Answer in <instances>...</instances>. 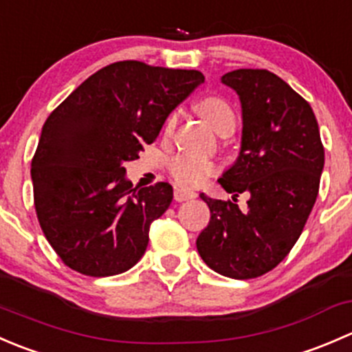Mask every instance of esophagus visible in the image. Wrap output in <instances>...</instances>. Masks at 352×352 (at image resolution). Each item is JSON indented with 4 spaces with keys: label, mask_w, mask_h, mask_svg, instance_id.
Here are the masks:
<instances>
[{
    "label": "esophagus",
    "mask_w": 352,
    "mask_h": 352,
    "mask_svg": "<svg viewBox=\"0 0 352 352\" xmlns=\"http://www.w3.org/2000/svg\"><path fill=\"white\" fill-rule=\"evenodd\" d=\"M175 201L182 202V201H189V199H196L197 194L194 190H187V189H175Z\"/></svg>",
    "instance_id": "esophagus-1"
}]
</instances>
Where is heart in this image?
Here are the masks:
<instances>
[{"instance_id":"obj_1","label":"heart","mask_w":352,"mask_h":352,"mask_svg":"<svg viewBox=\"0 0 352 352\" xmlns=\"http://www.w3.org/2000/svg\"><path fill=\"white\" fill-rule=\"evenodd\" d=\"M199 112L202 113V117H204L216 131L228 126V124H235V112H233L232 105L221 97L202 98V100L199 102ZM175 124L177 113H172L165 122L166 136H170V134L173 133ZM168 172L179 186L199 187L216 172V165L214 162H211L209 158H202V156L180 155L175 156V158L170 162Z\"/></svg>"}]
</instances>
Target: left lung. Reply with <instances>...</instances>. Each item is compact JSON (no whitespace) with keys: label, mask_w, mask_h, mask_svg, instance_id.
<instances>
[{"label":"left lung","mask_w":352,"mask_h":352,"mask_svg":"<svg viewBox=\"0 0 352 352\" xmlns=\"http://www.w3.org/2000/svg\"><path fill=\"white\" fill-rule=\"evenodd\" d=\"M221 83L242 104L239 158L218 179L233 201L201 194L211 219L196 245L218 274L252 279L274 269L300 239L318 196L324 146L310 104L274 73L235 69ZM242 192L247 212L234 204Z\"/></svg>","instance_id":"left-lung-1"}]
</instances>
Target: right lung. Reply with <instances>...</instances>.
I'll list each match as a JSON object with an SVG mask.
<instances>
[{"label":"right lung","instance_id":"obj_1","mask_svg":"<svg viewBox=\"0 0 352 352\" xmlns=\"http://www.w3.org/2000/svg\"><path fill=\"white\" fill-rule=\"evenodd\" d=\"M202 81L196 69L113 63L47 117L32 160L34 202L67 267L105 278L143 257L151 221L168 209L173 189L166 182L133 189L124 163L140 158Z\"/></svg>","mask_w":352,"mask_h":352}]
</instances>
